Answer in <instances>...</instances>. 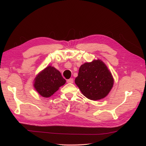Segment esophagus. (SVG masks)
<instances>
[{
    "label": "esophagus",
    "instance_id": "obj_1",
    "mask_svg": "<svg viewBox=\"0 0 146 146\" xmlns=\"http://www.w3.org/2000/svg\"><path fill=\"white\" fill-rule=\"evenodd\" d=\"M67 82L68 83H72L74 82L73 78H69V79H68V80H67Z\"/></svg>",
    "mask_w": 146,
    "mask_h": 146
}]
</instances>
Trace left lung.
Returning <instances> with one entry per match:
<instances>
[{
    "instance_id": "8db88e82",
    "label": "left lung",
    "mask_w": 146,
    "mask_h": 146,
    "mask_svg": "<svg viewBox=\"0 0 146 146\" xmlns=\"http://www.w3.org/2000/svg\"><path fill=\"white\" fill-rule=\"evenodd\" d=\"M75 83L86 98L98 100L108 94L113 88L114 79L107 66L98 59L80 66Z\"/></svg>"
}]
</instances>
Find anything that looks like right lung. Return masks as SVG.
Wrapping results in <instances>:
<instances>
[{
	"label": "right lung",
	"instance_id": "1",
	"mask_svg": "<svg viewBox=\"0 0 146 146\" xmlns=\"http://www.w3.org/2000/svg\"><path fill=\"white\" fill-rule=\"evenodd\" d=\"M65 83L66 80L59 70L52 66H48L35 77L33 86L43 98H49Z\"/></svg>",
	"mask_w": 146,
	"mask_h": 146
}]
</instances>
